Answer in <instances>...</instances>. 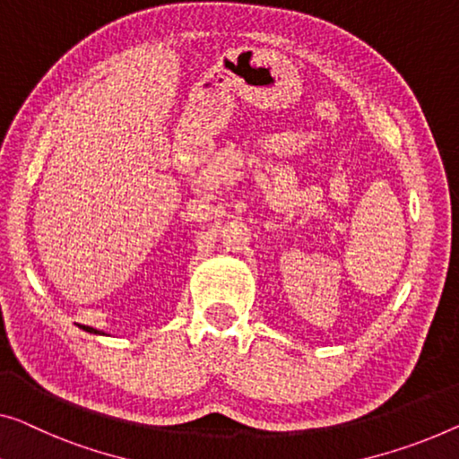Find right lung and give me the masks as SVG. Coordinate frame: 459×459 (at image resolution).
I'll return each instance as SVG.
<instances>
[{"label":"right lung","mask_w":459,"mask_h":459,"mask_svg":"<svg viewBox=\"0 0 459 459\" xmlns=\"http://www.w3.org/2000/svg\"><path fill=\"white\" fill-rule=\"evenodd\" d=\"M80 330H84V332H88V333H97V336H108V333H105V332H99V330H94V327H91V325H78Z\"/></svg>","instance_id":"1"}]
</instances>
